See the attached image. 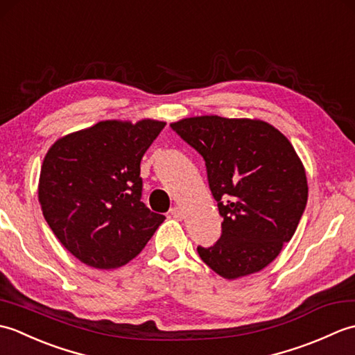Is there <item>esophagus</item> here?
<instances>
[{"label":"esophagus","instance_id":"1","mask_svg":"<svg viewBox=\"0 0 355 355\" xmlns=\"http://www.w3.org/2000/svg\"><path fill=\"white\" fill-rule=\"evenodd\" d=\"M169 214H171L173 218H177V220H182V218L184 216L183 209L180 207V206H173V207L169 210Z\"/></svg>","mask_w":355,"mask_h":355}]
</instances>
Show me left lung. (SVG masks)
Masks as SVG:
<instances>
[{
  "instance_id": "left-lung-1",
  "label": "left lung",
  "mask_w": 355,
  "mask_h": 355,
  "mask_svg": "<svg viewBox=\"0 0 355 355\" xmlns=\"http://www.w3.org/2000/svg\"><path fill=\"white\" fill-rule=\"evenodd\" d=\"M171 128L205 158L223 216L220 239L198 247L200 258L225 279L266 268L293 238L308 200L305 168L290 140L256 119L200 116Z\"/></svg>"
}]
</instances>
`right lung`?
I'll list each match as a JSON object with an SVG mask.
<instances>
[{"label": "right lung", "instance_id": "right-lung-1", "mask_svg": "<svg viewBox=\"0 0 355 355\" xmlns=\"http://www.w3.org/2000/svg\"><path fill=\"white\" fill-rule=\"evenodd\" d=\"M164 122L103 120L64 135L44 158L37 198L61 244L89 267H122L164 215L141 201L140 162Z\"/></svg>", "mask_w": 355, "mask_h": 355}]
</instances>
